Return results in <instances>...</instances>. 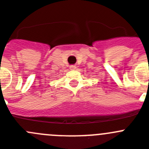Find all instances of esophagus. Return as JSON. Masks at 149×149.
Instances as JSON below:
<instances>
[{"instance_id": "esophagus-1", "label": "esophagus", "mask_w": 149, "mask_h": 149, "mask_svg": "<svg viewBox=\"0 0 149 149\" xmlns=\"http://www.w3.org/2000/svg\"><path fill=\"white\" fill-rule=\"evenodd\" d=\"M76 68V67L75 66V65H70V70H75Z\"/></svg>"}]
</instances>
